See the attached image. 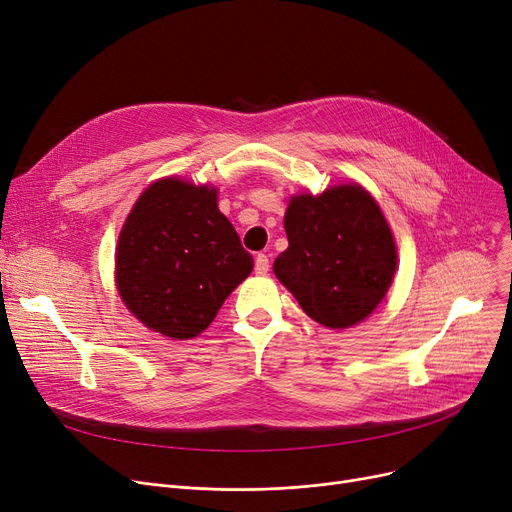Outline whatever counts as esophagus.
I'll use <instances>...</instances> for the list:
<instances>
[{"label": "esophagus", "mask_w": 512, "mask_h": 512, "mask_svg": "<svg viewBox=\"0 0 512 512\" xmlns=\"http://www.w3.org/2000/svg\"><path fill=\"white\" fill-rule=\"evenodd\" d=\"M267 272H270V257H267L265 253H259L255 257V274L265 276Z\"/></svg>", "instance_id": "esophagus-1"}]
</instances>
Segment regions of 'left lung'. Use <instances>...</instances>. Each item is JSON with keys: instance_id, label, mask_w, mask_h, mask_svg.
I'll return each mask as SVG.
<instances>
[{"instance_id": "1", "label": "left lung", "mask_w": 512, "mask_h": 512, "mask_svg": "<svg viewBox=\"0 0 512 512\" xmlns=\"http://www.w3.org/2000/svg\"><path fill=\"white\" fill-rule=\"evenodd\" d=\"M284 230L288 249L274 274L317 324L351 328L386 297L396 245L382 209L359 184L292 197Z\"/></svg>"}]
</instances>
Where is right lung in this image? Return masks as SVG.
Instances as JSON below:
<instances>
[{
    "mask_svg": "<svg viewBox=\"0 0 512 512\" xmlns=\"http://www.w3.org/2000/svg\"><path fill=\"white\" fill-rule=\"evenodd\" d=\"M253 257L218 209L215 188L176 178L153 182L118 238L116 284L143 324L174 340L201 334Z\"/></svg>",
    "mask_w": 512,
    "mask_h": 512,
    "instance_id": "1",
    "label": "right lung"
}]
</instances>
